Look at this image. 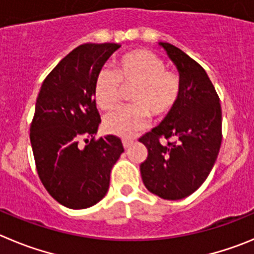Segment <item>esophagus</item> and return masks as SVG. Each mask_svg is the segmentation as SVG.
Masks as SVG:
<instances>
[{"label":"esophagus","mask_w":254,"mask_h":254,"mask_svg":"<svg viewBox=\"0 0 254 254\" xmlns=\"http://www.w3.org/2000/svg\"><path fill=\"white\" fill-rule=\"evenodd\" d=\"M131 144H132L131 139H123V146H124L125 149L129 148V146L131 145Z\"/></svg>","instance_id":"esophagus-1"}]
</instances>
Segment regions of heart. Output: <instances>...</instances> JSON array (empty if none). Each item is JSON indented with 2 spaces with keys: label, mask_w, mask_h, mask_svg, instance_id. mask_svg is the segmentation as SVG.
Masks as SVG:
<instances>
[{
  "label": "heart",
  "mask_w": 254,
  "mask_h": 254,
  "mask_svg": "<svg viewBox=\"0 0 254 254\" xmlns=\"http://www.w3.org/2000/svg\"><path fill=\"white\" fill-rule=\"evenodd\" d=\"M123 87L131 90L134 105L120 108L105 116L109 134L129 136L144 129L149 114L160 118L174 109L181 98L182 85L177 73L165 70V64L148 50H134L116 61L114 71L103 68L94 82V99L99 109L110 111L118 106Z\"/></svg>",
  "instance_id": "b5f03b06"
}]
</instances>
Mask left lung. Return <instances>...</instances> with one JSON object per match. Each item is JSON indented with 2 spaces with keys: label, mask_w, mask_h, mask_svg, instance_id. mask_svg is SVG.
Returning a JSON list of instances; mask_svg holds the SVG:
<instances>
[{
  "label": "left lung",
  "mask_w": 254,
  "mask_h": 254,
  "mask_svg": "<svg viewBox=\"0 0 254 254\" xmlns=\"http://www.w3.org/2000/svg\"><path fill=\"white\" fill-rule=\"evenodd\" d=\"M159 45L179 71L182 92L164 120L139 139L148 149L140 173L150 193L178 200L204 183L217 160L222 143V109L204 68L174 45ZM172 137L175 142L160 143V138Z\"/></svg>",
  "instance_id": "1"
}]
</instances>
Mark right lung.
<instances>
[{
  "label": "right lung",
  "mask_w": 254,
  "mask_h": 254,
  "mask_svg": "<svg viewBox=\"0 0 254 254\" xmlns=\"http://www.w3.org/2000/svg\"><path fill=\"white\" fill-rule=\"evenodd\" d=\"M118 44H84L66 55L42 82L30 140L42 184L70 209L95 205L108 193L110 173L124 151L115 135L95 139L100 114L94 82ZM91 137L85 148L78 139Z\"/></svg>",
  "instance_id": "add662e5"
}]
</instances>
